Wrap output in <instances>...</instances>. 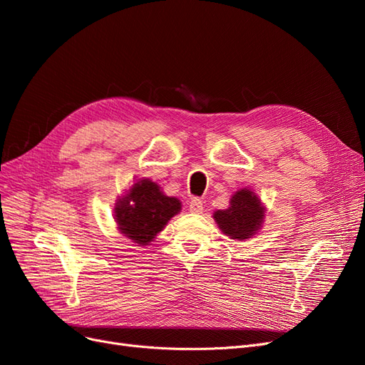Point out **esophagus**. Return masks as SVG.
Here are the masks:
<instances>
[{"label":"esophagus","instance_id":"esophagus-1","mask_svg":"<svg viewBox=\"0 0 365 365\" xmlns=\"http://www.w3.org/2000/svg\"><path fill=\"white\" fill-rule=\"evenodd\" d=\"M189 208H190V212H192V213L200 215V213H202L204 204H202V201H201V200H196V197H195V200H192V201H190Z\"/></svg>","mask_w":365,"mask_h":365}]
</instances>
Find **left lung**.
Segmentation results:
<instances>
[{"label":"left lung","instance_id":"left-lung-1","mask_svg":"<svg viewBox=\"0 0 365 365\" xmlns=\"http://www.w3.org/2000/svg\"><path fill=\"white\" fill-rule=\"evenodd\" d=\"M267 207L254 190L244 187L230 197V205L225 210H216L215 222L225 236L233 240H247L259 233L263 227Z\"/></svg>","mask_w":365,"mask_h":365}]
</instances>
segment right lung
<instances>
[{"instance_id": "right-lung-1", "label": "right lung", "mask_w": 365, "mask_h": 365, "mask_svg": "<svg viewBox=\"0 0 365 365\" xmlns=\"http://www.w3.org/2000/svg\"><path fill=\"white\" fill-rule=\"evenodd\" d=\"M181 207L178 197L165 195L155 181L140 178L118 196L114 219L120 235L143 247L153 242Z\"/></svg>"}]
</instances>
